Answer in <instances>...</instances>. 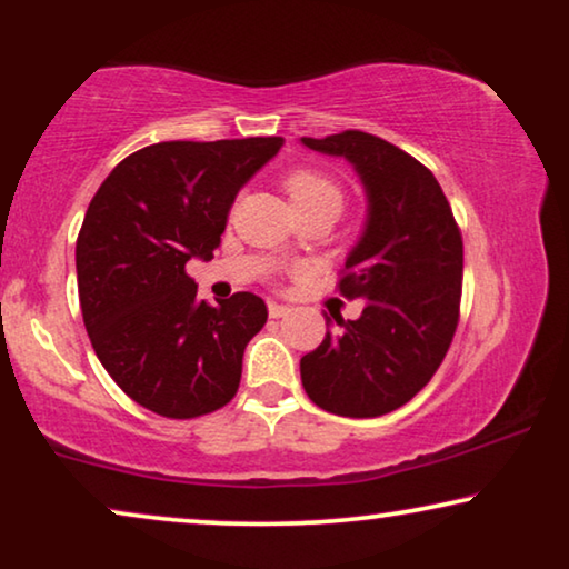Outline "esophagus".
Listing matches in <instances>:
<instances>
[{"mask_svg": "<svg viewBox=\"0 0 569 569\" xmlns=\"http://www.w3.org/2000/svg\"><path fill=\"white\" fill-rule=\"evenodd\" d=\"M292 308L290 306H279V302H269V316L271 318H284L290 316Z\"/></svg>", "mask_w": 569, "mask_h": 569, "instance_id": "obj_1", "label": "esophagus"}]
</instances>
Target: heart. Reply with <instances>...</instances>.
Listing matches in <instances>:
<instances>
[{"label": "heart", "instance_id": "obj_1", "mask_svg": "<svg viewBox=\"0 0 569 569\" xmlns=\"http://www.w3.org/2000/svg\"><path fill=\"white\" fill-rule=\"evenodd\" d=\"M282 189L290 197L292 207L298 209L300 217L306 214H331L333 220L345 209L347 193L337 178L326 173V170L298 166L290 168L282 176Z\"/></svg>", "mask_w": 569, "mask_h": 569}]
</instances>
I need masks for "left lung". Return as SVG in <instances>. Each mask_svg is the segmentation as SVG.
<instances>
[{"label": "left lung", "instance_id": "1", "mask_svg": "<svg viewBox=\"0 0 569 569\" xmlns=\"http://www.w3.org/2000/svg\"><path fill=\"white\" fill-rule=\"evenodd\" d=\"M302 144L352 162L368 191V228L337 282L362 316L300 360L302 388L339 417H380L430 383L461 318L463 238L430 168L376 134L347 129ZM329 323V318H326Z\"/></svg>", "mask_w": 569, "mask_h": 569}]
</instances>
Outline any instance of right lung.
<instances>
[{
  "label": "right lung",
  "instance_id": "obj_1",
  "mask_svg": "<svg viewBox=\"0 0 569 569\" xmlns=\"http://www.w3.org/2000/svg\"><path fill=\"white\" fill-rule=\"evenodd\" d=\"M282 144H150L123 158L92 197L74 251L82 321L100 365L139 407L193 419L238 393L267 306L253 292L209 306L186 263L212 259L240 186Z\"/></svg>",
  "mask_w": 569,
  "mask_h": 569
}]
</instances>
